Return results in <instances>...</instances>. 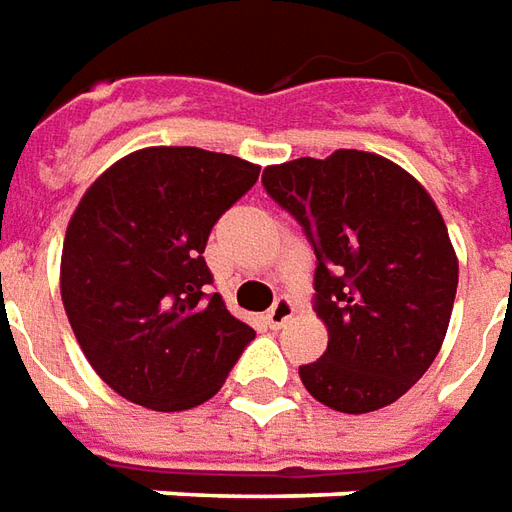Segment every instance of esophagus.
<instances>
[{
    "label": "esophagus",
    "mask_w": 512,
    "mask_h": 512,
    "mask_svg": "<svg viewBox=\"0 0 512 512\" xmlns=\"http://www.w3.org/2000/svg\"><path fill=\"white\" fill-rule=\"evenodd\" d=\"M292 315H295V301H292L290 295H281V298H276V303L267 309V323H270V329H281Z\"/></svg>",
    "instance_id": "1"
}]
</instances>
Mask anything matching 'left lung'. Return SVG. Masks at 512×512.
<instances>
[{"label":"left lung","instance_id":"8db88e82","mask_svg":"<svg viewBox=\"0 0 512 512\" xmlns=\"http://www.w3.org/2000/svg\"><path fill=\"white\" fill-rule=\"evenodd\" d=\"M315 250V312L326 354L301 365L303 387L337 412L401 398L438 357L457 295L446 222L410 172L382 155L337 150L262 175Z\"/></svg>","mask_w":512,"mask_h":512}]
</instances>
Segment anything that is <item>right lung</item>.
<instances>
[{"label": "right lung", "instance_id": "right-lung-1", "mask_svg": "<svg viewBox=\"0 0 512 512\" xmlns=\"http://www.w3.org/2000/svg\"><path fill=\"white\" fill-rule=\"evenodd\" d=\"M259 167L200 147H147L91 183L66 228L61 295L108 387L147 410L209 401L256 331L225 309L203 259Z\"/></svg>", "mask_w": 512, "mask_h": 512}]
</instances>
